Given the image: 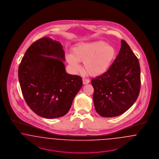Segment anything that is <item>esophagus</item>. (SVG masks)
<instances>
[{
    "label": "esophagus",
    "mask_w": 159,
    "mask_h": 159,
    "mask_svg": "<svg viewBox=\"0 0 159 159\" xmlns=\"http://www.w3.org/2000/svg\"><path fill=\"white\" fill-rule=\"evenodd\" d=\"M83 83L84 84H88L89 83V79H83Z\"/></svg>",
    "instance_id": "1"
}]
</instances>
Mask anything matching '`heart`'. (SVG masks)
Returning <instances> with one entry per match:
<instances>
[{
  "mask_svg": "<svg viewBox=\"0 0 159 159\" xmlns=\"http://www.w3.org/2000/svg\"><path fill=\"white\" fill-rule=\"evenodd\" d=\"M116 51L112 46L99 40L80 43L73 48L72 55L66 59L75 71L80 70L78 62H83L84 71L90 76H98L106 72L115 57Z\"/></svg>",
  "mask_w": 159,
  "mask_h": 159,
  "instance_id": "heart-1",
  "label": "heart"
}]
</instances>
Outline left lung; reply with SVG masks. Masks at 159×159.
Returning a JSON list of instances; mask_svg holds the SVG:
<instances>
[{
	"label": "left lung",
	"mask_w": 159,
	"mask_h": 159,
	"mask_svg": "<svg viewBox=\"0 0 159 159\" xmlns=\"http://www.w3.org/2000/svg\"><path fill=\"white\" fill-rule=\"evenodd\" d=\"M96 111L105 117L126 112L138 97L141 87L139 61L128 44L121 40V48L109 69L91 80Z\"/></svg>",
	"instance_id": "obj_1"
}]
</instances>
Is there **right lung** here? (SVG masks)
Here are the masks:
<instances>
[{
	"label": "right lung",
	"instance_id": "obj_1",
	"mask_svg": "<svg viewBox=\"0 0 159 159\" xmlns=\"http://www.w3.org/2000/svg\"><path fill=\"white\" fill-rule=\"evenodd\" d=\"M59 42L45 37L27 49L18 68L23 97L31 110L46 119L68 113L82 86L80 76L66 72L64 51Z\"/></svg>",
	"mask_w": 159,
	"mask_h": 159
}]
</instances>
